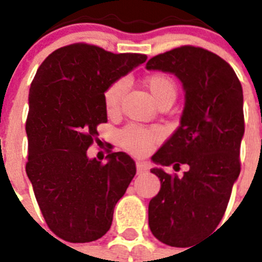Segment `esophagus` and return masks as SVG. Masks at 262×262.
<instances>
[{"label":"esophagus","mask_w":262,"mask_h":262,"mask_svg":"<svg viewBox=\"0 0 262 262\" xmlns=\"http://www.w3.org/2000/svg\"><path fill=\"white\" fill-rule=\"evenodd\" d=\"M137 166V173H143V172H147L148 169V166L145 163V162H142V160H138L136 163Z\"/></svg>","instance_id":"obj_1"}]
</instances>
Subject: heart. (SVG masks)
Returning a JSON list of instances; mask_svg holds the SVG:
<instances>
[{
	"label": "heart",
	"mask_w": 262,
	"mask_h": 262,
	"mask_svg": "<svg viewBox=\"0 0 262 262\" xmlns=\"http://www.w3.org/2000/svg\"><path fill=\"white\" fill-rule=\"evenodd\" d=\"M145 84L157 103L168 98L175 100L176 93H178L176 84L167 75H150L146 78ZM126 87H128V81L125 78L117 79L107 87L104 96H103L107 112L112 114V112L117 111ZM158 137H159L158 129H146L140 125H129L120 133V140H121L122 146L132 154L136 155H143L150 151L152 143L158 140Z\"/></svg>",
	"instance_id": "obj_1"
}]
</instances>
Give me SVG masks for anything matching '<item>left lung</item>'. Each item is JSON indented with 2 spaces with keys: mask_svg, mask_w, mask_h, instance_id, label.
Here are the masks:
<instances>
[{
  "mask_svg": "<svg viewBox=\"0 0 262 262\" xmlns=\"http://www.w3.org/2000/svg\"><path fill=\"white\" fill-rule=\"evenodd\" d=\"M146 69L171 73L185 93L180 125L151 157L160 190L148 204L152 235L184 248L215 230L239 178L243 89L223 58L197 47L155 56ZM181 165L187 171L180 177L165 171Z\"/></svg>",
  "mask_w": 262,
  "mask_h": 262,
  "instance_id": "1",
  "label": "left lung"
}]
</instances>
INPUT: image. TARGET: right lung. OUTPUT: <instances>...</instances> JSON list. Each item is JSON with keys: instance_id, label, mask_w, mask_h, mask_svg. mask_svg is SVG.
<instances>
[{"instance_id": "right-lung-1", "label": "right lung", "mask_w": 262, "mask_h": 262, "mask_svg": "<svg viewBox=\"0 0 262 262\" xmlns=\"http://www.w3.org/2000/svg\"><path fill=\"white\" fill-rule=\"evenodd\" d=\"M146 58L77 43L51 53L35 74L26 172L47 225L67 242L100 239L136 175V163L125 152H110L102 163L87 157V148L99 136L96 126L107 122V87Z\"/></svg>"}]
</instances>
